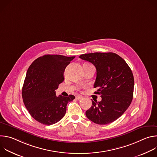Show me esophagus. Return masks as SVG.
<instances>
[{
    "mask_svg": "<svg viewBox=\"0 0 157 157\" xmlns=\"http://www.w3.org/2000/svg\"><path fill=\"white\" fill-rule=\"evenodd\" d=\"M82 98V96H76V100H80V99H81Z\"/></svg>",
    "mask_w": 157,
    "mask_h": 157,
    "instance_id": "34e87169",
    "label": "esophagus"
}]
</instances>
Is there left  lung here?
<instances>
[{
  "mask_svg": "<svg viewBox=\"0 0 157 157\" xmlns=\"http://www.w3.org/2000/svg\"><path fill=\"white\" fill-rule=\"evenodd\" d=\"M94 65L96 79L94 87L100 94V102L93 101L86 110V117L92 122L105 125L120 117L133 99L134 79L130 67L124 59L114 53H93L79 56Z\"/></svg>",
  "mask_w": 157,
  "mask_h": 157,
  "instance_id": "obj_1",
  "label": "left lung"
}]
</instances>
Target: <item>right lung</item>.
Returning <instances> with one entry per match:
<instances>
[{"instance_id": "add662e5", "label": "right lung", "mask_w": 157, "mask_h": 157, "mask_svg": "<svg viewBox=\"0 0 157 157\" xmlns=\"http://www.w3.org/2000/svg\"><path fill=\"white\" fill-rule=\"evenodd\" d=\"M75 56L45 55L29 66L22 87V98L31 116L38 122L50 125L65 115L66 105L75 97L56 96L55 90L64 81V71Z\"/></svg>"}]
</instances>
